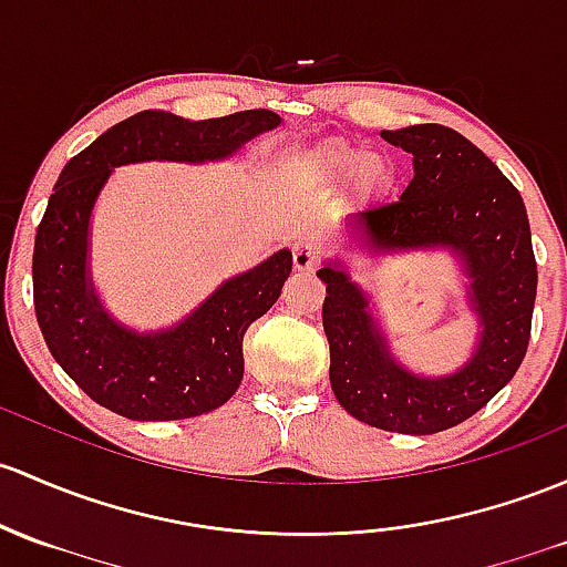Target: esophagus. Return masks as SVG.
<instances>
[{
	"instance_id": "1",
	"label": "esophagus",
	"mask_w": 567,
	"mask_h": 567,
	"mask_svg": "<svg viewBox=\"0 0 567 567\" xmlns=\"http://www.w3.org/2000/svg\"><path fill=\"white\" fill-rule=\"evenodd\" d=\"M315 264H318V255H315V249L309 247V244L299 241L293 247V266L299 268V271H312Z\"/></svg>"
}]
</instances>
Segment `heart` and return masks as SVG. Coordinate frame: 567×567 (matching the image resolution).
Masks as SVG:
<instances>
[{
  "instance_id": "1",
  "label": "heart",
  "mask_w": 567,
  "mask_h": 567,
  "mask_svg": "<svg viewBox=\"0 0 567 567\" xmlns=\"http://www.w3.org/2000/svg\"><path fill=\"white\" fill-rule=\"evenodd\" d=\"M307 168L323 184L350 174V189L359 198L378 195L380 189L389 187L393 176L391 163L383 154H363L361 148L350 146V143H331V146L320 148L318 154H312Z\"/></svg>"
}]
</instances>
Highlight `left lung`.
<instances>
[{"instance_id": "obj_1", "label": "left lung", "mask_w": 567, "mask_h": 567, "mask_svg": "<svg viewBox=\"0 0 567 567\" xmlns=\"http://www.w3.org/2000/svg\"><path fill=\"white\" fill-rule=\"evenodd\" d=\"M385 141L413 154V178L399 200L348 219L369 252L443 247L467 274L478 344L456 372L424 378L391 355L369 299L342 264L318 271L326 282L323 329L331 348V389L353 419L399 434L451 429L511 383L533 326L538 266L519 189L456 130L415 124L383 130Z\"/></svg>"}]
</instances>
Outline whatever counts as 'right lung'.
I'll return each instance as SVG.
<instances>
[{
    "label": "right lung",
    "mask_w": 567,
    "mask_h": 567,
    "mask_svg": "<svg viewBox=\"0 0 567 567\" xmlns=\"http://www.w3.org/2000/svg\"><path fill=\"white\" fill-rule=\"evenodd\" d=\"M279 122L266 109L204 122L141 111L62 168L34 236V312L53 359L97 404L133 421H182L223 408L244 378V333L277 303L293 268L290 249H279L225 279L174 329L141 333L116 323L89 274V219L111 171L146 159L234 157Z\"/></svg>",
    "instance_id": "1"
}]
</instances>
